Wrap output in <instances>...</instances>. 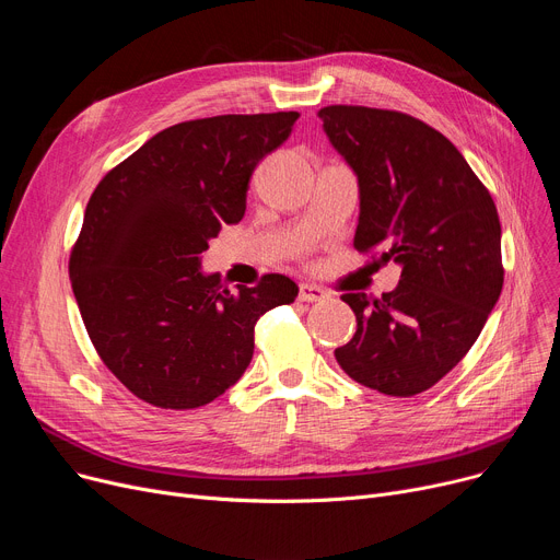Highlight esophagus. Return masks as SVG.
I'll return each instance as SVG.
<instances>
[{"instance_id":"obj_1","label":"esophagus","mask_w":560,"mask_h":560,"mask_svg":"<svg viewBox=\"0 0 560 560\" xmlns=\"http://www.w3.org/2000/svg\"><path fill=\"white\" fill-rule=\"evenodd\" d=\"M322 300H327V290H322L319 285H313V283L300 285V302H322Z\"/></svg>"}]
</instances>
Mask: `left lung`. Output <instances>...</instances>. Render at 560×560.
<instances>
[{
  "mask_svg": "<svg viewBox=\"0 0 560 560\" xmlns=\"http://www.w3.org/2000/svg\"><path fill=\"white\" fill-rule=\"evenodd\" d=\"M317 115L359 176L354 247L401 265L393 292H345L357 334L336 361L365 388L413 397L458 365L502 292L494 201L456 147L413 115L347 104Z\"/></svg>",
  "mask_w": 560,
  "mask_h": 560,
  "instance_id": "1",
  "label": "left lung"
}]
</instances>
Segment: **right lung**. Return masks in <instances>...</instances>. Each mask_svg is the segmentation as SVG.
<instances>
[{"label": "right lung", "mask_w": 560, "mask_h": 560, "mask_svg": "<svg viewBox=\"0 0 560 560\" xmlns=\"http://www.w3.org/2000/svg\"><path fill=\"white\" fill-rule=\"evenodd\" d=\"M298 110L215 115L163 129L115 165L85 206L70 254L79 313L104 365L138 399L188 410L247 370L262 313L298 285L262 275L229 290L199 256L245 215L256 165L283 144Z\"/></svg>", "instance_id": "1"}]
</instances>
